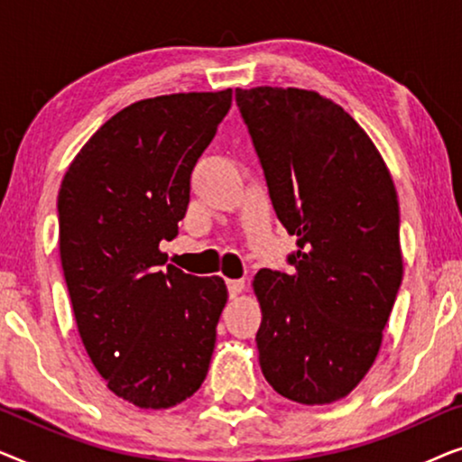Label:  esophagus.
<instances>
[{
	"mask_svg": "<svg viewBox=\"0 0 462 462\" xmlns=\"http://www.w3.org/2000/svg\"><path fill=\"white\" fill-rule=\"evenodd\" d=\"M226 288H229V296H231V299H236L237 294L244 292L245 282H244V280H229V282H226Z\"/></svg>",
	"mask_w": 462,
	"mask_h": 462,
	"instance_id": "obj_1",
	"label": "esophagus"
}]
</instances>
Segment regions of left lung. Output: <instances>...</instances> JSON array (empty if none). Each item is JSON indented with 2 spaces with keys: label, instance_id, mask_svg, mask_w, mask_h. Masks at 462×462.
Returning <instances> with one entry per match:
<instances>
[{
  "label": "left lung",
  "instance_id": "8db88e82",
  "mask_svg": "<svg viewBox=\"0 0 462 462\" xmlns=\"http://www.w3.org/2000/svg\"><path fill=\"white\" fill-rule=\"evenodd\" d=\"M280 223L296 236L292 273L252 282L258 362L305 406L343 400L368 374L400 290V204L387 163L356 119L300 88L236 90Z\"/></svg>",
  "mask_w": 462,
  "mask_h": 462
}]
</instances>
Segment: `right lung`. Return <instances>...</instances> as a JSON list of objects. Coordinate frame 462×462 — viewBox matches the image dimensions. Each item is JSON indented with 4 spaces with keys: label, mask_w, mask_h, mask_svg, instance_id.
Returning <instances> with one entry per match:
<instances>
[{
    "label": "right lung",
    "mask_w": 462,
    "mask_h": 462,
    "mask_svg": "<svg viewBox=\"0 0 462 462\" xmlns=\"http://www.w3.org/2000/svg\"><path fill=\"white\" fill-rule=\"evenodd\" d=\"M233 90L144 98L94 132L59 191L62 273L78 332L113 393L172 408L201 387L226 302L223 277L166 264L191 172Z\"/></svg>",
    "instance_id": "add662e5"
}]
</instances>
